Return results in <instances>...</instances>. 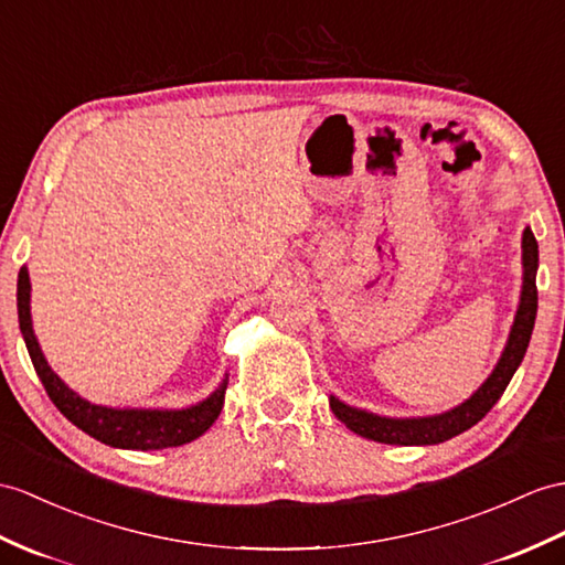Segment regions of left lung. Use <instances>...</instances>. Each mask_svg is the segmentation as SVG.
<instances>
[{
	"instance_id": "left-lung-1",
	"label": "left lung",
	"mask_w": 565,
	"mask_h": 565,
	"mask_svg": "<svg viewBox=\"0 0 565 565\" xmlns=\"http://www.w3.org/2000/svg\"><path fill=\"white\" fill-rule=\"evenodd\" d=\"M536 268H540V246H536L532 230L525 227V232H522V290L511 333H508L505 348L497 366H493L487 381L465 403L448 412H441V415L429 417H383L376 415V412L352 407L342 403L340 397L330 395L328 403L333 415L350 431L369 438V441L391 446H436L472 429L499 403V397L503 395L508 383H511L522 356L527 352L536 319Z\"/></svg>"
}]
</instances>
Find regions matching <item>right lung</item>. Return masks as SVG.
Listing matches in <instances>:
<instances>
[{"label":"right lung","instance_id":"obj_1","mask_svg":"<svg viewBox=\"0 0 565 565\" xmlns=\"http://www.w3.org/2000/svg\"><path fill=\"white\" fill-rule=\"evenodd\" d=\"M17 307H19V328L29 348L31 362L38 371L40 381L62 415L78 426L81 431L98 438L100 444L113 448H127V450H162V448H177L191 444L194 438L205 434L217 419L220 409L225 403L227 391V374L223 383L201 403L189 407H107L95 405L86 397H81L72 391L66 383L54 374L47 364L40 342L33 333V319H31V278L29 268L19 270V285H17Z\"/></svg>","mask_w":565,"mask_h":565}]
</instances>
